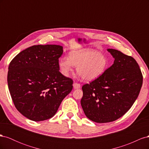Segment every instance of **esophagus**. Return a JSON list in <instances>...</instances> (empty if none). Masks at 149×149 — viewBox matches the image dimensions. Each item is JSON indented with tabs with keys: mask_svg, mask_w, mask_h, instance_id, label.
Wrapping results in <instances>:
<instances>
[{
	"mask_svg": "<svg viewBox=\"0 0 149 149\" xmlns=\"http://www.w3.org/2000/svg\"><path fill=\"white\" fill-rule=\"evenodd\" d=\"M80 87H81V85H80V84H79V83H74L73 84V88H74V89H79V88H80Z\"/></svg>",
	"mask_w": 149,
	"mask_h": 149,
	"instance_id": "34e87169",
	"label": "esophagus"
}]
</instances>
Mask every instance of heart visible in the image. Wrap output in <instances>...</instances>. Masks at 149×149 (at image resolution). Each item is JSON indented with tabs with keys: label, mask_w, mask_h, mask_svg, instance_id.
Returning <instances> with one entry per match:
<instances>
[{
	"label": "heart",
	"mask_w": 149,
	"mask_h": 149,
	"mask_svg": "<svg viewBox=\"0 0 149 149\" xmlns=\"http://www.w3.org/2000/svg\"><path fill=\"white\" fill-rule=\"evenodd\" d=\"M61 73L67 76L73 71V66H77L78 73L87 81L100 77L108 66L107 57L95 49L85 48L72 51L70 56H63L59 60Z\"/></svg>",
	"instance_id": "obj_1"
}]
</instances>
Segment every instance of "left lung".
I'll list each match as a JSON object with an SVG mask.
<instances>
[{"label": "left lung", "instance_id": "1", "mask_svg": "<svg viewBox=\"0 0 149 149\" xmlns=\"http://www.w3.org/2000/svg\"><path fill=\"white\" fill-rule=\"evenodd\" d=\"M114 63L100 77L83 86L81 104L86 116L97 123L114 121L124 115L139 96L143 76L136 60L107 49Z\"/></svg>", "mask_w": 149, "mask_h": 149}]
</instances>
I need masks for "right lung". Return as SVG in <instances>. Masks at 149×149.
<instances>
[{"label": "right lung", "instance_id": "right-lung-1", "mask_svg": "<svg viewBox=\"0 0 149 149\" xmlns=\"http://www.w3.org/2000/svg\"><path fill=\"white\" fill-rule=\"evenodd\" d=\"M63 47L33 45L10 63L8 87L16 109L33 121L50 119L73 89V80L60 72Z\"/></svg>", "mask_w": 149, "mask_h": 149}]
</instances>
